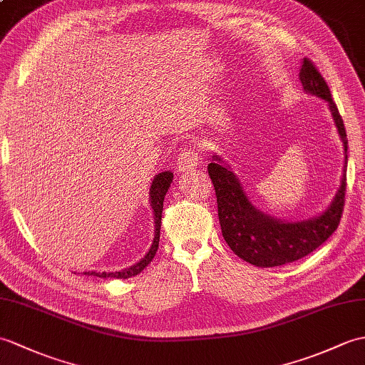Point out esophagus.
Here are the masks:
<instances>
[{
	"instance_id": "1",
	"label": "esophagus",
	"mask_w": 365,
	"mask_h": 365,
	"mask_svg": "<svg viewBox=\"0 0 365 365\" xmlns=\"http://www.w3.org/2000/svg\"><path fill=\"white\" fill-rule=\"evenodd\" d=\"M200 165V157L199 154L194 149H182L179 158H177V168L180 169V171H192V169L199 168Z\"/></svg>"
}]
</instances>
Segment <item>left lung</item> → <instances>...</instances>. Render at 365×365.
Listing matches in <instances>:
<instances>
[{
  "instance_id": "8db88e82",
  "label": "left lung",
  "mask_w": 365,
  "mask_h": 365,
  "mask_svg": "<svg viewBox=\"0 0 365 365\" xmlns=\"http://www.w3.org/2000/svg\"><path fill=\"white\" fill-rule=\"evenodd\" d=\"M299 70L303 91L325 101L344 144L345 162L341 185L329 205L317 216L302 221H283L262 213L253 205L241 179L221 155L213 154V160L208 165V174L216 190L217 216L224 240L241 259L258 267L283 266L309 255L334 233L344 211L349 140L342 116L339 115L325 79L312 62L303 58Z\"/></svg>"
}]
</instances>
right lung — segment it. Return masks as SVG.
<instances>
[{
	"mask_svg": "<svg viewBox=\"0 0 365 365\" xmlns=\"http://www.w3.org/2000/svg\"><path fill=\"white\" fill-rule=\"evenodd\" d=\"M174 179V174L171 171H163L158 173L154 180L150 183L149 188V203L150 208L154 211V228H155V235H154V241H152L150 249L148 250L146 255H144L137 264H132L125 269L116 270V272H96V270H91V272H83V275H93V277H99V278H130L138 275L141 270L146 267L152 258L155 257L157 249H158V241H160V227H162V211H163V200L166 192L171 186Z\"/></svg>",
	"mask_w": 365,
	"mask_h": 365,
	"instance_id": "obj_1",
	"label": "right lung"
}]
</instances>
